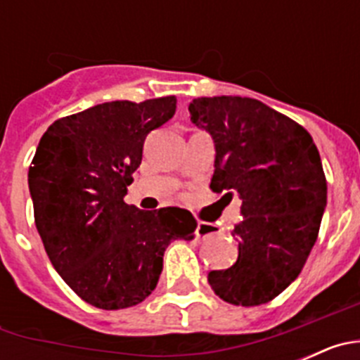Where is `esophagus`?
I'll list each match as a JSON object with an SVG mask.
<instances>
[{
    "label": "esophagus",
    "mask_w": 360,
    "mask_h": 360,
    "mask_svg": "<svg viewBox=\"0 0 360 360\" xmlns=\"http://www.w3.org/2000/svg\"><path fill=\"white\" fill-rule=\"evenodd\" d=\"M196 238H209L214 234V225L212 224H205V221H198L195 231Z\"/></svg>",
    "instance_id": "1"
}]
</instances>
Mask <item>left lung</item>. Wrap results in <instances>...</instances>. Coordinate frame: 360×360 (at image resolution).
Masks as SVG:
<instances>
[{
  "instance_id": "1",
  "label": "left lung",
  "mask_w": 360,
  "mask_h": 360,
  "mask_svg": "<svg viewBox=\"0 0 360 360\" xmlns=\"http://www.w3.org/2000/svg\"><path fill=\"white\" fill-rule=\"evenodd\" d=\"M191 122L211 133L216 160L211 189L241 198L234 227L238 259L207 279L238 307L278 297L303 270L326 207V178L310 133L249 97H200Z\"/></svg>"
}]
</instances>
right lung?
Listing matches in <instances>:
<instances>
[{"label":"right lung","mask_w":360,"mask_h":360,"mask_svg":"<svg viewBox=\"0 0 360 360\" xmlns=\"http://www.w3.org/2000/svg\"><path fill=\"white\" fill-rule=\"evenodd\" d=\"M176 97L113 101L63 117L41 136L28 169L36 227L53 269L86 303L120 310L157 287L173 240H193L196 219L180 207L141 211L124 196L148 133Z\"/></svg>","instance_id":"1"}]
</instances>
